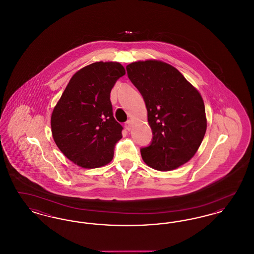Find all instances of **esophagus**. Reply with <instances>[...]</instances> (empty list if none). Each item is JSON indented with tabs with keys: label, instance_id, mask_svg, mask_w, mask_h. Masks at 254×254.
<instances>
[{
	"label": "esophagus",
	"instance_id": "esophagus-1",
	"mask_svg": "<svg viewBox=\"0 0 254 254\" xmlns=\"http://www.w3.org/2000/svg\"><path fill=\"white\" fill-rule=\"evenodd\" d=\"M125 127H126L128 131L131 130V128H132V121L128 120V121L127 122V123L125 124Z\"/></svg>",
	"mask_w": 254,
	"mask_h": 254
}]
</instances>
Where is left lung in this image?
<instances>
[{
  "label": "left lung",
  "instance_id": "left-lung-1",
  "mask_svg": "<svg viewBox=\"0 0 254 254\" xmlns=\"http://www.w3.org/2000/svg\"><path fill=\"white\" fill-rule=\"evenodd\" d=\"M129 80L144 98L153 133L141 149L145 164L159 171L178 169L193 157L205 130V104L200 92L177 68L159 60L127 65Z\"/></svg>",
  "mask_w": 254,
  "mask_h": 254
}]
</instances>
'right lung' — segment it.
Listing matches in <instances>:
<instances>
[{"mask_svg":"<svg viewBox=\"0 0 254 254\" xmlns=\"http://www.w3.org/2000/svg\"><path fill=\"white\" fill-rule=\"evenodd\" d=\"M126 74L117 62H96L71 77L51 114V132L63 154L84 169L113 159L123 127L113 117L110 91Z\"/></svg>","mask_w":254,"mask_h":254,"instance_id":"obj_1","label":"right lung"}]
</instances>
